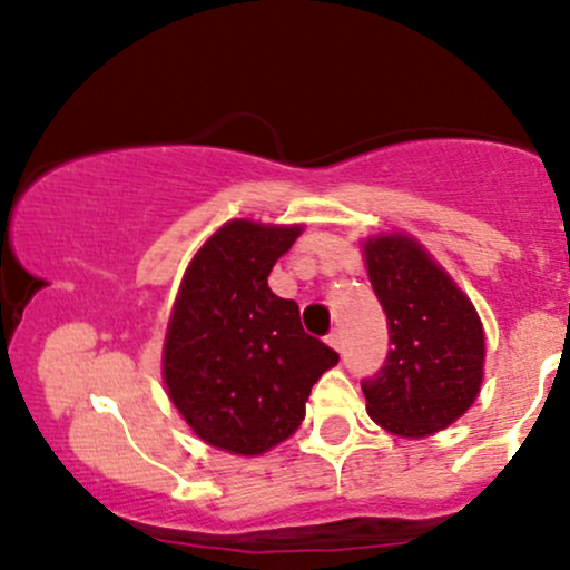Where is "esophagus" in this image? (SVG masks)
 I'll return each mask as SVG.
<instances>
[{"instance_id":"obj_1","label":"esophagus","mask_w":570,"mask_h":570,"mask_svg":"<svg viewBox=\"0 0 570 570\" xmlns=\"http://www.w3.org/2000/svg\"><path fill=\"white\" fill-rule=\"evenodd\" d=\"M326 342H328V347H334L336 352L342 350V334H338V331H334V334H328Z\"/></svg>"}]
</instances>
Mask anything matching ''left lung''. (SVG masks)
<instances>
[{"instance_id":"8db88e82","label":"left lung","mask_w":570,"mask_h":570,"mask_svg":"<svg viewBox=\"0 0 570 570\" xmlns=\"http://www.w3.org/2000/svg\"><path fill=\"white\" fill-rule=\"evenodd\" d=\"M360 247L392 342L379 379L363 386L365 410L389 434L431 436L463 417L479 397L484 323L413 234H373Z\"/></svg>"}]
</instances>
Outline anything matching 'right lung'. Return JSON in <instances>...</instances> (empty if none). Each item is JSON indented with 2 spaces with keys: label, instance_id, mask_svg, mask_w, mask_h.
<instances>
[{
  "label": "right lung",
  "instance_id": "obj_1",
  "mask_svg": "<svg viewBox=\"0 0 570 570\" xmlns=\"http://www.w3.org/2000/svg\"><path fill=\"white\" fill-rule=\"evenodd\" d=\"M305 223L234 218L186 265L163 342V384L202 442L257 458L305 421L309 389L338 355L307 336L294 299L271 292Z\"/></svg>",
  "mask_w": 570,
  "mask_h": 570
}]
</instances>
